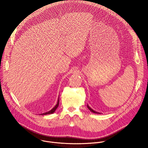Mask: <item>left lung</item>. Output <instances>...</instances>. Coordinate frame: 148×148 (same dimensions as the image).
<instances>
[{
  "label": "left lung",
  "mask_w": 148,
  "mask_h": 148,
  "mask_svg": "<svg viewBox=\"0 0 148 148\" xmlns=\"http://www.w3.org/2000/svg\"><path fill=\"white\" fill-rule=\"evenodd\" d=\"M87 108H88V110H90L92 112H93V113H95V114H100L101 113H99V112H97V111H94V110H93L91 108H90V107H89V105L87 104Z\"/></svg>",
  "instance_id": "1"
}]
</instances>
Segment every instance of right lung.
<instances>
[{
    "label": "right lung",
    "instance_id": "obj_1",
    "mask_svg": "<svg viewBox=\"0 0 148 148\" xmlns=\"http://www.w3.org/2000/svg\"><path fill=\"white\" fill-rule=\"evenodd\" d=\"M58 105H59V98H58V101H57V104L55 105V107H54L53 108H52V109H51L50 111H48V112H45V113H43V114H41L40 115H47V114H51L54 113V112L56 111V109L58 108Z\"/></svg>",
    "mask_w": 148,
    "mask_h": 148
}]
</instances>
